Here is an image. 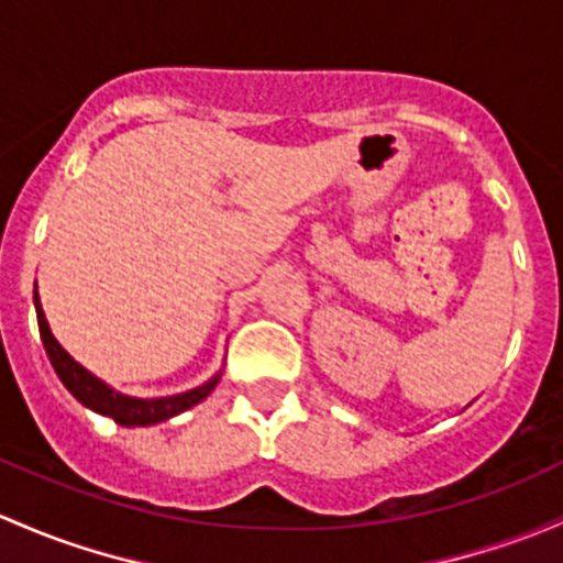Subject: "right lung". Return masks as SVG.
I'll list each match as a JSON object with an SVG mask.
<instances>
[{
  "mask_svg": "<svg viewBox=\"0 0 563 563\" xmlns=\"http://www.w3.org/2000/svg\"><path fill=\"white\" fill-rule=\"evenodd\" d=\"M34 307H37V327H40V336H43V345L47 358H51L53 369H56L58 380L67 386L69 394L80 401V405L91 407L93 412L99 416H108L115 423L121 426H151L158 421H167V418L177 416V412L188 410L194 407L197 401H202L212 388H216L218 377H212L210 383H205L202 388H194L186 390V394H177V396H167V399H134V396H123L115 394V390L104 386L102 380L91 375L88 369L69 356L62 345L56 342V336L51 334L45 321V312L40 307V297L34 291Z\"/></svg>",
  "mask_w": 563,
  "mask_h": 563,
  "instance_id": "1",
  "label": "right lung"
}]
</instances>
